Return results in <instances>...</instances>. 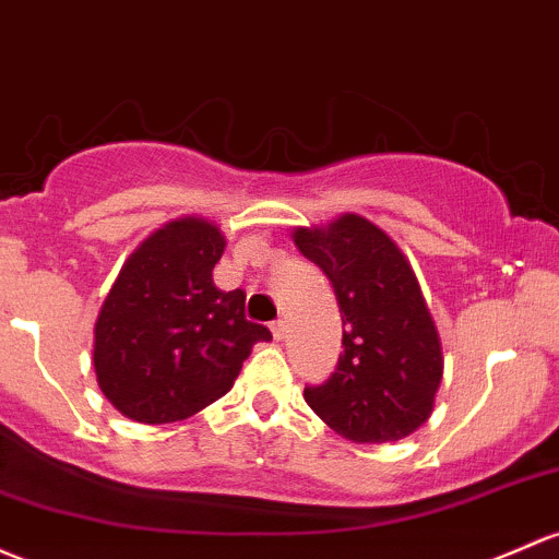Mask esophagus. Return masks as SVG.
I'll list each match as a JSON object with an SVG mask.
<instances>
[{
    "label": "esophagus",
    "mask_w": 559,
    "mask_h": 559,
    "mask_svg": "<svg viewBox=\"0 0 559 559\" xmlns=\"http://www.w3.org/2000/svg\"><path fill=\"white\" fill-rule=\"evenodd\" d=\"M270 332H273V337L278 340H286V332H289V324H286L284 319H278V321H273V324H270Z\"/></svg>",
    "instance_id": "1"
}]
</instances>
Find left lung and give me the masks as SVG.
<instances>
[{"label": "left lung", "instance_id": "1", "mask_svg": "<svg viewBox=\"0 0 559 559\" xmlns=\"http://www.w3.org/2000/svg\"><path fill=\"white\" fill-rule=\"evenodd\" d=\"M297 249L332 281L343 316V354L305 402L340 437L383 444L431 418L444 372L442 340L415 270L393 238L358 214L297 227Z\"/></svg>", "mask_w": 559, "mask_h": 559}]
</instances>
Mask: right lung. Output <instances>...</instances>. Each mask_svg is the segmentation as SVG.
Here are the masks:
<instances>
[{"mask_svg": "<svg viewBox=\"0 0 559 559\" xmlns=\"http://www.w3.org/2000/svg\"><path fill=\"white\" fill-rule=\"evenodd\" d=\"M225 235L181 216L144 238L117 273L93 329V367L111 407L136 423L185 420L230 391L267 326L246 319V292H222Z\"/></svg>", "mask_w": 559, "mask_h": 559, "instance_id": "right-lung-1", "label": "right lung"}]
</instances>
